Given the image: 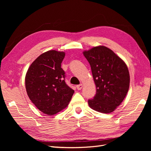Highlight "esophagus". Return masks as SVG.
Segmentation results:
<instances>
[{"label":"esophagus","mask_w":151,"mask_h":151,"mask_svg":"<svg viewBox=\"0 0 151 151\" xmlns=\"http://www.w3.org/2000/svg\"><path fill=\"white\" fill-rule=\"evenodd\" d=\"M83 84H79V85H77V86H76V88H77V89H78V90H81L82 88H83Z\"/></svg>","instance_id":"obj_1"}]
</instances>
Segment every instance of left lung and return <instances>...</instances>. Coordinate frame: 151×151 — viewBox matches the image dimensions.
I'll use <instances>...</instances> for the list:
<instances>
[{
    "mask_svg": "<svg viewBox=\"0 0 151 151\" xmlns=\"http://www.w3.org/2000/svg\"><path fill=\"white\" fill-rule=\"evenodd\" d=\"M83 54L89 62L96 93L89 106L100 113H111L122 103L129 89L130 75L122 59L111 50L95 47Z\"/></svg>",
    "mask_w": 151,
    "mask_h": 151,
    "instance_id": "1",
    "label": "left lung"
}]
</instances>
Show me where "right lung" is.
<instances>
[{"instance_id": "right-lung-1", "label": "right lung", "mask_w": 151, "mask_h": 151, "mask_svg": "<svg viewBox=\"0 0 151 151\" xmlns=\"http://www.w3.org/2000/svg\"><path fill=\"white\" fill-rule=\"evenodd\" d=\"M65 52L50 50L31 63L25 77L28 96L40 111L53 115L67 106L74 91L65 83L61 68Z\"/></svg>"}]
</instances>
